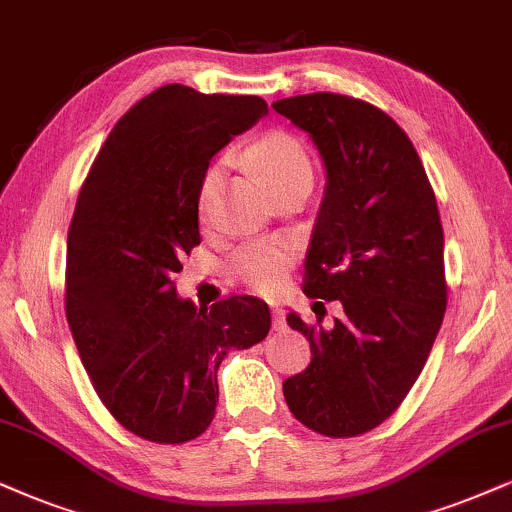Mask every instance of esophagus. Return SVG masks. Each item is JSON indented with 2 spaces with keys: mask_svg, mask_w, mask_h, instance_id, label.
<instances>
[{
  "mask_svg": "<svg viewBox=\"0 0 512 512\" xmlns=\"http://www.w3.org/2000/svg\"><path fill=\"white\" fill-rule=\"evenodd\" d=\"M271 326H274V331H286V309L281 307H274L271 309Z\"/></svg>",
  "mask_w": 512,
  "mask_h": 512,
  "instance_id": "esophagus-1",
  "label": "esophagus"
}]
</instances>
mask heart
Instances as JSON below:
<instances>
[{
    "label": "heart",
    "instance_id": "b5f03b06",
    "mask_svg": "<svg viewBox=\"0 0 512 512\" xmlns=\"http://www.w3.org/2000/svg\"><path fill=\"white\" fill-rule=\"evenodd\" d=\"M250 160L271 191H278L281 186L300 179L312 181V160L300 141L290 134H267L250 148ZM219 181H222V165L215 163L208 167L200 181L198 210L203 219H208L215 208ZM290 257H293V250L286 241H255L234 252V257L229 260V271L245 288L260 295H274L283 286Z\"/></svg>",
    "mask_w": 512,
    "mask_h": 512
}]
</instances>
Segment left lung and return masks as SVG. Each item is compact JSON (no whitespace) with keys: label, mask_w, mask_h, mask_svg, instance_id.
<instances>
[{"label":"left lung","mask_w":512,"mask_h":512,"mask_svg":"<svg viewBox=\"0 0 512 512\" xmlns=\"http://www.w3.org/2000/svg\"><path fill=\"white\" fill-rule=\"evenodd\" d=\"M271 108L309 134L326 170L304 293L345 309L333 328L288 314L309 340L312 364L283 383V397L309 430L357 437L397 411L442 326L435 191L404 129L371 103L319 92Z\"/></svg>","instance_id":"left-lung-1"}]
</instances>
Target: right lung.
Returning <instances> with one entry per match:
<instances>
[{
  "instance_id": "1",
  "label": "right lung",
  "mask_w": 512,
  "mask_h": 512,
  "mask_svg": "<svg viewBox=\"0 0 512 512\" xmlns=\"http://www.w3.org/2000/svg\"><path fill=\"white\" fill-rule=\"evenodd\" d=\"M267 113L260 96L165 84L122 115L82 184L68 231V326L106 409L148 442L203 435L219 364L269 333L267 302L236 295L196 307L172 281L200 243L212 155Z\"/></svg>"
}]
</instances>
